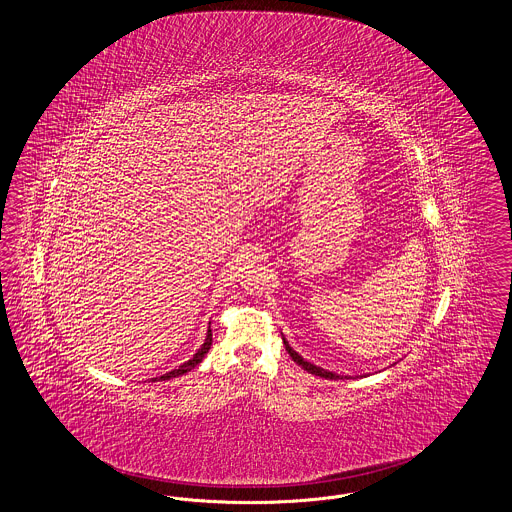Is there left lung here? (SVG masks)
Listing matches in <instances>:
<instances>
[{"instance_id":"obj_1","label":"left lung","mask_w":512,"mask_h":512,"mask_svg":"<svg viewBox=\"0 0 512 512\" xmlns=\"http://www.w3.org/2000/svg\"><path fill=\"white\" fill-rule=\"evenodd\" d=\"M282 340H284L286 351L290 353V357H292L293 361H295L297 365L301 366V368H305L307 372H311V374H315V376H320V378H326V380H345V378H351V376L336 374V372H330V370H324V368H320V366L309 363L307 359H303V357H301V355H299V353L293 349L292 345L288 343V340L284 338V334H282Z\"/></svg>"}]
</instances>
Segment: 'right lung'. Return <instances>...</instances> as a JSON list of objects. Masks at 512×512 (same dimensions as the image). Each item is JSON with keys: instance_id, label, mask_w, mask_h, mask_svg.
Listing matches in <instances>:
<instances>
[{"instance_id": "add662e5", "label": "right lung", "mask_w": 512, "mask_h": 512, "mask_svg": "<svg viewBox=\"0 0 512 512\" xmlns=\"http://www.w3.org/2000/svg\"><path fill=\"white\" fill-rule=\"evenodd\" d=\"M211 324V322H209ZM211 343H213V334H211V326H209V330H207V336H205V341H203V345L197 349L194 353V357L190 359V361H186L184 365L178 366V368H174L171 372H167V374H163V376H157V378H151L153 382H163V380H172V378H178V376H182V374H188L192 368L199 365L201 361H203V357L209 353V349H211Z\"/></svg>"}]
</instances>
